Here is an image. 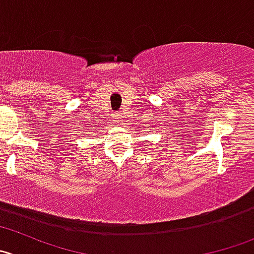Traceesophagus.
I'll use <instances>...</instances> for the list:
<instances>
[{
    "mask_svg": "<svg viewBox=\"0 0 254 254\" xmlns=\"http://www.w3.org/2000/svg\"><path fill=\"white\" fill-rule=\"evenodd\" d=\"M120 120H121L120 113H116V115L113 116V122H115V123H118V122H120Z\"/></svg>",
    "mask_w": 254,
    "mask_h": 254,
    "instance_id": "esophagus-1",
    "label": "esophagus"
}]
</instances>
